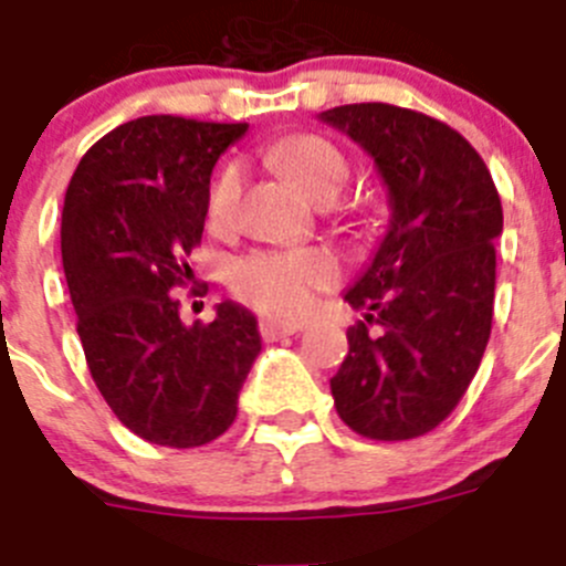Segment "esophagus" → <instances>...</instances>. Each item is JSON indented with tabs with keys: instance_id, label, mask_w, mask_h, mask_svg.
I'll list each match as a JSON object with an SVG mask.
<instances>
[{
	"instance_id": "esophagus-1",
	"label": "esophagus",
	"mask_w": 566,
	"mask_h": 566,
	"mask_svg": "<svg viewBox=\"0 0 566 566\" xmlns=\"http://www.w3.org/2000/svg\"><path fill=\"white\" fill-rule=\"evenodd\" d=\"M259 329H262L264 340H279V338H287V335L302 333V324H284V321L264 318L262 324H259Z\"/></svg>"
}]
</instances>
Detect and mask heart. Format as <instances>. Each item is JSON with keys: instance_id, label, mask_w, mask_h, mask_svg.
<instances>
[{"instance_id": "obj_1", "label": "heart", "mask_w": 566, "mask_h": 566, "mask_svg": "<svg viewBox=\"0 0 566 566\" xmlns=\"http://www.w3.org/2000/svg\"><path fill=\"white\" fill-rule=\"evenodd\" d=\"M271 163L304 197L329 202L349 180V160L321 135L284 137L268 151ZM242 171L226 166L208 188L206 217L211 231H228L237 220ZM338 276V264L327 251L304 248L284 253H253L233 271V290L253 307L273 315H298L310 307L313 293Z\"/></svg>"}]
</instances>
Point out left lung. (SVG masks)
<instances>
[{"label": "left lung", "mask_w": 566, "mask_h": 566, "mask_svg": "<svg viewBox=\"0 0 566 566\" xmlns=\"http://www.w3.org/2000/svg\"><path fill=\"white\" fill-rule=\"evenodd\" d=\"M318 120L378 166L389 222L346 302L380 324L346 329L329 380L340 420L369 440L437 429L465 395L491 338L502 202L485 160L460 132L391 104H346Z\"/></svg>", "instance_id": "left-lung-1"}]
</instances>
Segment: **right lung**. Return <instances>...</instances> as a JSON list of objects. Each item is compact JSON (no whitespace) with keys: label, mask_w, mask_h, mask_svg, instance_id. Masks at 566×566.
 Instances as JSON below:
<instances>
[{"label":"right lung","mask_w":566,"mask_h":566,"mask_svg":"<svg viewBox=\"0 0 566 566\" xmlns=\"http://www.w3.org/2000/svg\"><path fill=\"white\" fill-rule=\"evenodd\" d=\"M248 124L146 115L81 157L61 211V259L86 366L137 437L195 448L226 434L262 353L256 315L217 304L186 327L171 290L195 279L211 171Z\"/></svg>","instance_id":"1"}]
</instances>
